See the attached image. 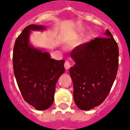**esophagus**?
Wrapping results in <instances>:
<instances>
[{
  "label": "esophagus",
  "instance_id": "obj_1",
  "mask_svg": "<svg viewBox=\"0 0 130 130\" xmlns=\"http://www.w3.org/2000/svg\"><path fill=\"white\" fill-rule=\"evenodd\" d=\"M64 67H65V69H69L71 67V64L69 61H65V64H64Z\"/></svg>",
  "mask_w": 130,
  "mask_h": 130
}]
</instances>
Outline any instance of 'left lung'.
<instances>
[{
	"label": "left lung",
	"instance_id": "obj_1",
	"mask_svg": "<svg viewBox=\"0 0 130 130\" xmlns=\"http://www.w3.org/2000/svg\"><path fill=\"white\" fill-rule=\"evenodd\" d=\"M105 37L95 38L75 47L71 57L75 64L69 73L73 84V99L81 110L88 111L105 101L117 75L118 46L109 29Z\"/></svg>",
	"mask_w": 130,
	"mask_h": 130
}]
</instances>
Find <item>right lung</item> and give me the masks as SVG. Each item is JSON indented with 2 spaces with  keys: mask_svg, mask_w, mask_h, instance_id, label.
<instances>
[{
  "mask_svg": "<svg viewBox=\"0 0 130 130\" xmlns=\"http://www.w3.org/2000/svg\"><path fill=\"white\" fill-rule=\"evenodd\" d=\"M45 29V25L27 26L15 40L13 54L14 74L21 95L40 111L53 105L56 83L65 72L64 60L51 59L48 52L29 44L31 31Z\"/></svg>",
  "mask_w": 130,
  "mask_h": 130,
  "instance_id": "add662e5",
  "label": "right lung"
}]
</instances>
